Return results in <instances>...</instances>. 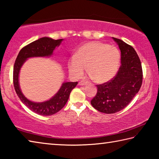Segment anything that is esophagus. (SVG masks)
<instances>
[{
    "mask_svg": "<svg viewBox=\"0 0 159 159\" xmlns=\"http://www.w3.org/2000/svg\"><path fill=\"white\" fill-rule=\"evenodd\" d=\"M87 84V82L81 81V82H79V84H78V85H79V86H84V85H86Z\"/></svg>",
    "mask_w": 159,
    "mask_h": 159,
    "instance_id": "1",
    "label": "esophagus"
}]
</instances>
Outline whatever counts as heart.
<instances>
[{
  "instance_id": "obj_1",
  "label": "heart",
  "mask_w": 159,
  "mask_h": 159,
  "mask_svg": "<svg viewBox=\"0 0 159 159\" xmlns=\"http://www.w3.org/2000/svg\"><path fill=\"white\" fill-rule=\"evenodd\" d=\"M121 61L119 49L112 45L93 41L80 46L69 61L68 69L72 77L79 78L87 69L91 79L97 84L109 82L117 72Z\"/></svg>"
}]
</instances>
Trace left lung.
Segmentation results:
<instances>
[{
    "label": "left lung",
    "mask_w": 159,
    "mask_h": 159,
    "mask_svg": "<svg viewBox=\"0 0 159 159\" xmlns=\"http://www.w3.org/2000/svg\"><path fill=\"white\" fill-rule=\"evenodd\" d=\"M121 51V66L114 79L97 86L98 91L91 104L99 112L116 113L129 105L138 93L143 82L140 58L133 47L112 38Z\"/></svg>",
    "instance_id": "8db88e82"
}]
</instances>
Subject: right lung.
Masks as SVG:
<instances>
[{"label": "right lung", "instance_id": "obj_1", "mask_svg": "<svg viewBox=\"0 0 159 159\" xmlns=\"http://www.w3.org/2000/svg\"><path fill=\"white\" fill-rule=\"evenodd\" d=\"M63 40V39L54 40L48 37L38 39L20 50L14 65L13 83L16 94L28 108L40 115H52L62 109L68 101L71 91L77 86V82H63L58 92L51 98L44 102H36L30 101L21 92L19 82V72L28 58L51 57L56 47L59 46Z\"/></svg>", "mask_w": 159, "mask_h": 159}]
</instances>
